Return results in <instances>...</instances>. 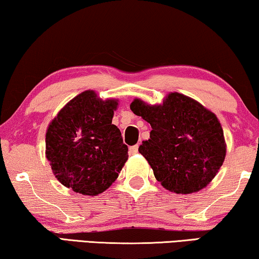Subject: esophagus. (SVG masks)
Instances as JSON below:
<instances>
[{
    "label": "esophagus",
    "mask_w": 259,
    "mask_h": 259,
    "mask_svg": "<svg viewBox=\"0 0 259 259\" xmlns=\"http://www.w3.org/2000/svg\"><path fill=\"white\" fill-rule=\"evenodd\" d=\"M138 149H139V146H138V145H134V146H132V147H130V154H131V155L137 154Z\"/></svg>",
    "instance_id": "1"
}]
</instances>
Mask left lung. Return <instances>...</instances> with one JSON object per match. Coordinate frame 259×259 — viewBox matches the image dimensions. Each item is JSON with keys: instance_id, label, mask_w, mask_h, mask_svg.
Wrapping results in <instances>:
<instances>
[{"instance_id": "left-lung-1", "label": "left lung", "mask_w": 259, "mask_h": 259, "mask_svg": "<svg viewBox=\"0 0 259 259\" xmlns=\"http://www.w3.org/2000/svg\"><path fill=\"white\" fill-rule=\"evenodd\" d=\"M131 110L151 123L149 139L142 141L139 152L164 188L190 194L211 182L227 153L222 126L212 112L178 92L169 93L160 105L137 98Z\"/></svg>"}]
</instances>
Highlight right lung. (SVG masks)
Instances as JSON below:
<instances>
[{
  "mask_svg": "<svg viewBox=\"0 0 259 259\" xmlns=\"http://www.w3.org/2000/svg\"><path fill=\"white\" fill-rule=\"evenodd\" d=\"M118 100L100 99L88 90L70 100L50 122L46 155L63 186L89 196L117 180L128 159L120 130L112 123Z\"/></svg>",
  "mask_w": 259,
  "mask_h": 259,
  "instance_id": "obj_1",
  "label": "right lung"
}]
</instances>
